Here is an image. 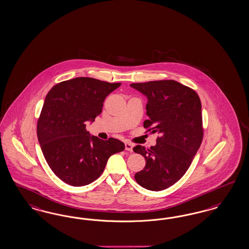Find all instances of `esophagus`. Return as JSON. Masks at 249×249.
Masks as SVG:
<instances>
[{"label": "esophagus", "instance_id": "34e87169", "mask_svg": "<svg viewBox=\"0 0 249 249\" xmlns=\"http://www.w3.org/2000/svg\"><path fill=\"white\" fill-rule=\"evenodd\" d=\"M132 148H133V145H132L130 142H125V150H126V151L132 152Z\"/></svg>", "mask_w": 249, "mask_h": 249}]
</instances>
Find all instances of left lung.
Segmentation results:
<instances>
[{
    "mask_svg": "<svg viewBox=\"0 0 249 249\" xmlns=\"http://www.w3.org/2000/svg\"><path fill=\"white\" fill-rule=\"evenodd\" d=\"M148 98L143 122L146 132L157 133L155 146L137 145L134 153L145 158V167L134 178L142 188L167 189L189 169L203 139L201 103L197 93L174 80L131 84Z\"/></svg>",
    "mask_w": 249,
    "mask_h": 249,
    "instance_id": "left-lung-1",
    "label": "left lung"
}]
</instances>
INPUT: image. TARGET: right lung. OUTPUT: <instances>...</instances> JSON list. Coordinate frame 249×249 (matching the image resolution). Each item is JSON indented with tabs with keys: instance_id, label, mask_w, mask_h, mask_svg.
I'll return each instance as SVG.
<instances>
[{
	"instance_id": "1",
	"label": "right lung",
	"mask_w": 249,
	"mask_h": 249,
	"mask_svg": "<svg viewBox=\"0 0 249 249\" xmlns=\"http://www.w3.org/2000/svg\"><path fill=\"white\" fill-rule=\"evenodd\" d=\"M120 85L77 77L55 85L46 95L36 135L49 166L63 182L73 187L92 183L108 158L125 149L120 140L103 141L86 129V122L100 115L106 97Z\"/></svg>"
}]
</instances>
